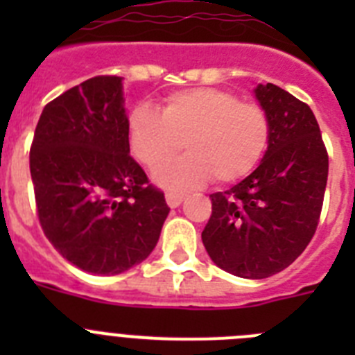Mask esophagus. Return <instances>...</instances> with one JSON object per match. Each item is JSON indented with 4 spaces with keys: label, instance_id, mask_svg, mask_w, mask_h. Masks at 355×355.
<instances>
[{
    "label": "esophagus",
    "instance_id": "obj_1",
    "mask_svg": "<svg viewBox=\"0 0 355 355\" xmlns=\"http://www.w3.org/2000/svg\"><path fill=\"white\" fill-rule=\"evenodd\" d=\"M183 199L184 196H181V193H167V196H165V200H167V205L171 206V208H178V206H181Z\"/></svg>",
    "mask_w": 355,
    "mask_h": 355
}]
</instances>
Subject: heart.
I'll list each match as a JSON object with an SVG mask.
<instances>
[{"label":"heart","instance_id":"obj_1","mask_svg":"<svg viewBox=\"0 0 355 355\" xmlns=\"http://www.w3.org/2000/svg\"><path fill=\"white\" fill-rule=\"evenodd\" d=\"M128 142L149 171L168 165L184 142L190 155L155 175L163 188L180 192L208 183L213 175L225 184L247 178L265 156L270 121L256 103L200 87L167 96L159 114L137 106L128 119Z\"/></svg>","mask_w":355,"mask_h":355}]
</instances>
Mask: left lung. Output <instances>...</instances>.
Masks as SVG:
<instances>
[{
    "label": "left lung",
    "instance_id": "obj_1",
    "mask_svg": "<svg viewBox=\"0 0 355 355\" xmlns=\"http://www.w3.org/2000/svg\"><path fill=\"white\" fill-rule=\"evenodd\" d=\"M254 96L270 121V142L252 174L209 196L213 211L202 243L222 270L265 279L290 266L311 241L329 158L306 103L274 83H259Z\"/></svg>",
    "mask_w": 355,
    "mask_h": 355
}]
</instances>
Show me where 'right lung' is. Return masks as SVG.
Masks as SVG:
<instances>
[{"instance_id": "right-lung-1", "label": "right lung", "mask_w": 355, "mask_h": 355, "mask_svg": "<svg viewBox=\"0 0 355 355\" xmlns=\"http://www.w3.org/2000/svg\"><path fill=\"white\" fill-rule=\"evenodd\" d=\"M30 172L44 234L81 270L122 274L158 243L171 208L130 156L122 78H90L46 105Z\"/></svg>"}]
</instances>
